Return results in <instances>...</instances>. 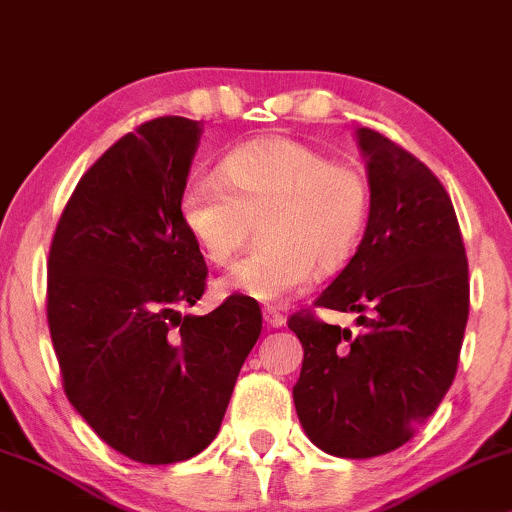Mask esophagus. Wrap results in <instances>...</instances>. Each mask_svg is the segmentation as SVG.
Wrapping results in <instances>:
<instances>
[{"label":"esophagus","mask_w":512,"mask_h":512,"mask_svg":"<svg viewBox=\"0 0 512 512\" xmlns=\"http://www.w3.org/2000/svg\"><path fill=\"white\" fill-rule=\"evenodd\" d=\"M262 316H264V323H267L269 328H281V326H286V316L278 312L276 307H264V309H262Z\"/></svg>","instance_id":"34e87169"}]
</instances>
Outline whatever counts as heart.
I'll return each instance as SVG.
<instances>
[{"instance_id":"heart-1","label":"heart","mask_w":512,"mask_h":512,"mask_svg":"<svg viewBox=\"0 0 512 512\" xmlns=\"http://www.w3.org/2000/svg\"><path fill=\"white\" fill-rule=\"evenodd\" d=\"M222 177L191 174L181 186V222L215 264L241 248L248 219H260V248L231 267L219 288L281 302L307 286L314 264L335 269L364 241L373 186L364 167L333 160L300 139H252L224 158Z\"/></svg>"}]
</instances>
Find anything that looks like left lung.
Returning <instances> with one entry per match:
<instances>
[{
	"label": "left lung",
	"instance_id": "obj_1",
	"mask_svg": "<svg viewBox=\"0 0 512 512\" xmlns=\"http://www.w3.org/2000/svg\"><path fill=\"white\" fill-rule=\"evenodd\" d=\"M373 186L366 236L314 307L357 312L359 333L312 309L288 319L304 347L293 387L321 451L373 458L416 435L458 368L470 307L468 257L446 189L416 155L357 129Z\"/></svg>",
	"mask_w": 512,
	"mask_h": 512
}]
</instances>
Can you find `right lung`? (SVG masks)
<instances>
[{
	"label": "right lung",
	"mask_w": 512,
	"mask_h": 512,
	"mask_svg": "<svg viewBox=\"0 0 512 512\" xmlns=\"http://www.w3.org/2000/svg\"><path fill=\"white\" fill-rule=\"evenodd\" d=\"M196 120L165 115L115 141L77 181L49 248L47 321L63 390L108 446L167 465L217 437L262 333L248 295L181 316L205 293L179 212Z\"/></svg>",
	"instance_id": "right-lung-1"
}]
</instances>
